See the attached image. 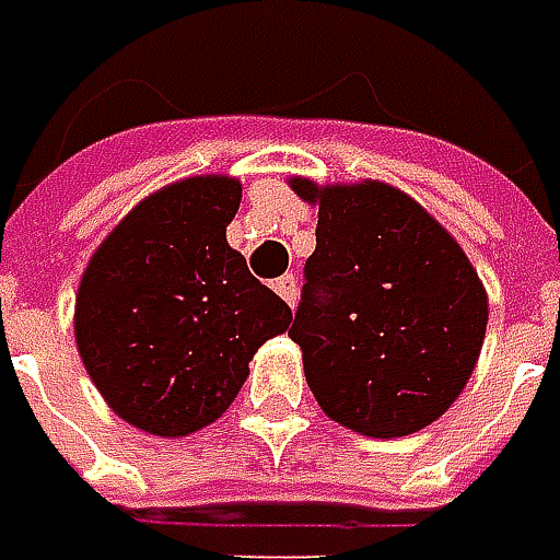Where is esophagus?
<instances>
[{
  "mask_svg": "<svg viewBox=\"0 0 560 560\" xmlns=\"http://www.w3.org/2000/svg\"><path fill=\"white\" fill-rule=\"evenodd\" d=\"M273 290H277V293L283 295V302H287V305L293 308V305H295V295H299V283H295L293 273H283V277H280V280L273 283Z\"/></svg>",
  "mask_w": 560,
  "mask_h": 560,
  "instance_id": "esophagus-1",
  "label": "esophagus"
}]
</instances>
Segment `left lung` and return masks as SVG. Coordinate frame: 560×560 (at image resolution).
<instances>
[{
    "label": "left lung",
    "mask_w": 560,
    "mask_h": 560,
    "mask_svg": "<svg viewBox=\"0 0 560 560\" xmlns=\"http://www.w3.org/2000/svg\"><path fill=\"white\" fill-rule=\"evenodd\" d=\"M290 188L318 208V245L290 337L327 419L404 438L441 419L472 375L489 295L460 242L377 179Z\"/></svg>",
    "instance_id": "left-lung-1"
}]
</instances>
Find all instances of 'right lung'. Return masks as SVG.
<instances>
[{"label":"right lung","mask_w":560,"mask_h":560,"mask_svg":"<svg viewBox=\"0 0 560 560\" xmlns=\"http://www.w3.org/2000/svg\"><path fill=\"white\" fill-rule=\"evenodd\" d=\"M233 176H188L138 201L97 245L74 295V343L128 425L185 438L236 400L248 362L290 305L226 242Z\"/></svg>","instance_id":"right-lung-1"}]
</instances>
